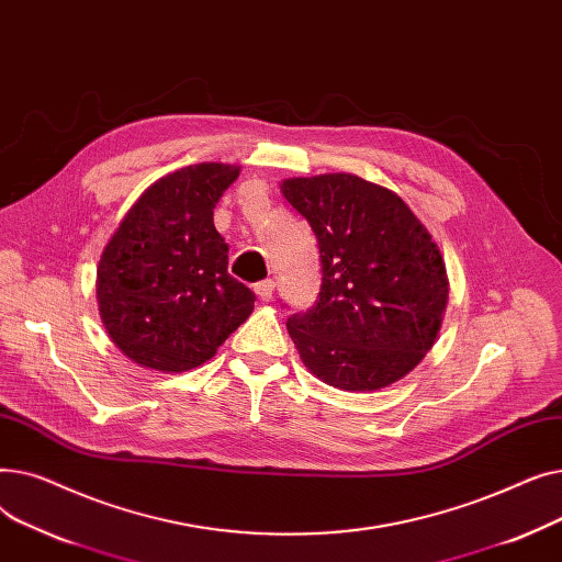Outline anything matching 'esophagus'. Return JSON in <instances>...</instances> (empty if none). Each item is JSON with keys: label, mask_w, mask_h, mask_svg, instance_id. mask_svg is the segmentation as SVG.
Listing matches in <instances>:
<instances>
[{"label": "esophagus", "mask_w": 562, "mask_h": 562, "mask_svg": "<svg viewBox=\"0 0 562 562\" xmlns=\"http://www.w3.org/2000/svg\"><path fill=\"white\" fill-rule=\"evenodd\" d=\"M273 289H276L273 280H261V282L255 284V293H257L261 303H269L273 299Z\"/></svg>", "instance_id": "1"}]
</instances>
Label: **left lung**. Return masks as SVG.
I'll return each mask as SVG.
<instances>
[{
    "label": "left lung",
    "mask_w": 562,
    "mask_h": 562,
    "mask_svg": "<svg viewBox=\"0 0 562 562\" xmlns=\"http://www.w3.org/2000/svg\"><path fill=\"white\" fill-rule=\"evenodd\" d=\"M321 259L314 305L286 318L305 367L346 392L387 387L437 339L447 269L419 218L390 189L333 172L282 182Z\"/></svg>",
    "instance_id": "8db88e82"
}]
</instances>
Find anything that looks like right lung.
<instances>
[{
    "mask_svg": "<svg viewBox=\"0 0 562 562\" xmlns=\"http://www.w3.org/2000/svg\"><path fill=\"white\" fill-rule=\"evenodd\" d=\"M239 177L227 164H198L147 189L106 244L98 301L113 344L136 364L180 373L216 348L255 307V293L227 273L214 206Z\"/></svg>",
    "mask_w": 562,
    "mask_h": 562,
    "instance_id": "1",
    "label": "right lung"
}]
</instances>
